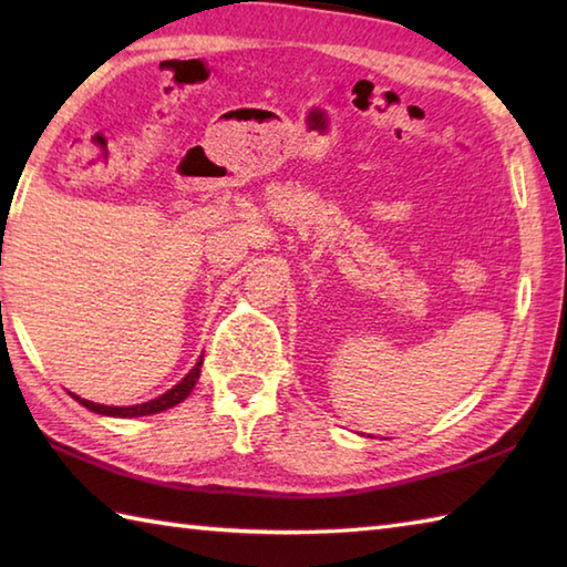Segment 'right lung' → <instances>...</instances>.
I'll list each match as a JSON object with an SVG mask.
<instances>
[{
  "label": "right lung",
  "mask_w": 567,
  "mask_h": 567,
  "mask_svg": "<svg viewBox=\"0 0 567 567\" xmlns=\"http://www.w3.org/2000/svg\"><path fill=\"white\" fill-rule=\"evenodd\" d=\"M202 358L195 363V368H192L187 375L179 380L173 390L163 392L161 396H155V400H148L143 404H131V406H106V404H97V402H90V400H82V396L72 394V400H78L82 406H87L90 412L94 414H102V416H116V419H134V416H151V414H158V412H165V409H173L175 404H179L183 400H187L189 392L195 390V384L199 380V372H202Z\"/></svg>",
  "instance_id": "obj_1"
}]
</instances>
